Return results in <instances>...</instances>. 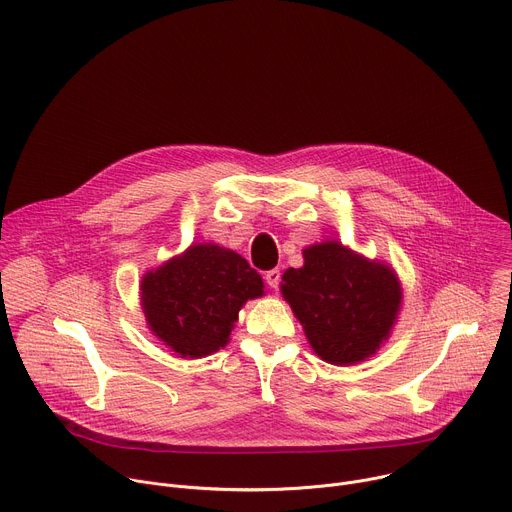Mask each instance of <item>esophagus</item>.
I'll return each instance as SVG.
<instances>
[{
	"mask_svg": "<svg viewBox=\"0 0 512 512\" xmlns=\"http://www.w3.org/2000/svg\"><path fill=\"white\" fill-rule=\"evenodd\" d=\"M265 281H267V285H269L271 289H277V287H279V281H281V273H279V269H271V271H267V273H265Z\"/></svg>",
	"mask_w": 512,
	"mask_h": 512,
	"instance_id": "obj_1",
	"label": "esophagus"
}]
</instances>
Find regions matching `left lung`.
<instances>
[{"mask_svg":"<svg viewBox=\"0 0 512 512\" xmlns=\"http://www.w3.org/2000/svg\"><path fill=\"white\" fill-rule=\"evenodd\" d=\"M304 265L281 277V296L300 320L312 350L336 367L377 354L403 304L395 269L336 239L304 251Z\"/></svg>","mask_w":512,"mask_h":512,"instance_id":"1","label":"left lung"}]
</instances>
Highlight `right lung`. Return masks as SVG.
<instances>
[{
	"label": "right lung",
	"instance_id": "1",
	"mask_svg": "<svg viewBox=\"0 0 512 512\" xmlns=\"http://www.w3.org/2000/svg\"><path fill=\"white\" fill-rule=\"evenodd\" d=\"M261 275L239 253L192 243L145 271L139 302L148 330L180 358H202L229 344L241 308L265 296Z\"/></svg>",
	"mask_w": 512,
	"mask_h": 512
}]
</instances>
